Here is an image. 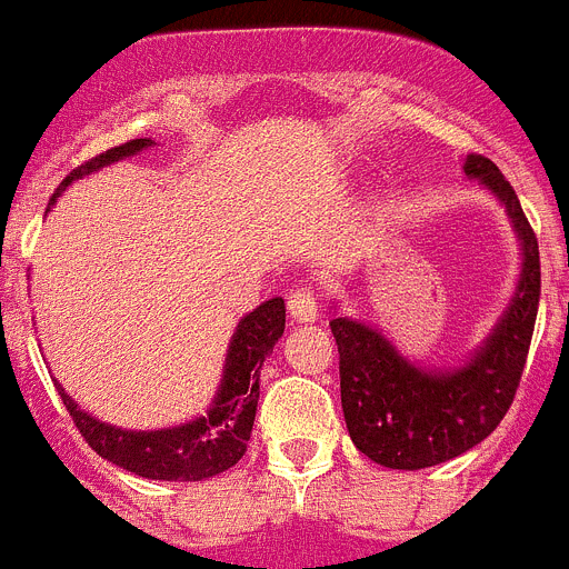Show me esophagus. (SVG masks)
<instances>
[{
	"label": "esophagus",
	"mask_w": 569,
	"mask_h": 569,
	"mask_svg": "<svg viewBox=\"0 0 569 569\" xmlns=\"http://www.w3.org/2000/svg\"><path fill=\"white\" fill-rule=\"evenodd\" d=\"M288 310L293 316V321L307 323L318 318V293L310 284H296L293 293L288 296Z\"/></svg>",
	"instance_id": "esophagus-1"
}]
</instances>
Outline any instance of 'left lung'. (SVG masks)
<instances>
[{"instance_id": "1", "label": "left lung", "mask_w": 569, "mask_h": 569, "mask_svg": "<svg viewBox=\"0 0 569 569\" xmlns=\"http://www.w3.org/2000/svg\"><path fill=\"white\" fill-rule=\"evenodd\" d=\"M463 170L506 203L522 240L517 296L472 360L463 369L430 375L399 357L377 329L349 318L329 321L349 436L362 456L388 469L436 467L483 441L511 408L531 349L542 293L537 234L495 161L472 153Z\"/></svg>"}]
</instances>
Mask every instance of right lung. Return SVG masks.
I'll return each mask as SVG.
<instances>
[{
    "label": "right lung",
    "instance_id": "1",
    "mask_svg": "<svg viewBox=\"0 0 569 569\" xmlns=\"http://www.w3.org/2000/svg\"><path fill=\"white\" fill-rule=\"evenodd\" d=\"M153 139H131L126 144L106 150L94 159L74 167L61 187L56 189L52 200L74 181V178L94 172L111 161L126 159L150 148ZM50 200V203H52ZM284 332V301L270 299L248 312L231 338L229 357H226L223 382H220L218 399L207 416L189 421V425L172 427V430H122L111 427L94 416L83 413L63 388H58L69 416L80 436L86 438L91 450L106 461L128 469L133 475H142L150 480H203L212 475L226 472L246 456L248 438L253 430V416L259 402V369L264 357L273 349L276 340Z\"/></svg>",
    "mask_w": 569,
    "mask_h": 569
}]
</instances>
